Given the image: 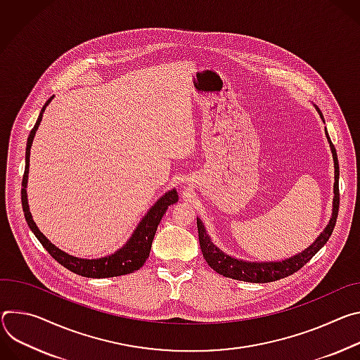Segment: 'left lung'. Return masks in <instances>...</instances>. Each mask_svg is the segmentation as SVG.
Returning <instances> with one entry per match:
<instances>
[{"instance_id": "obj_1", "label": "left lung", "mask_w": 360, "mask_h": 360, "mask_svg": "<svg viewBox=\"0 0 360 360\" xmlns=\"http://www.w3.org/2000/svg\"><path fill=\"white\" fill-rule=\"evenodd\" d=\"M316 107V105H314ZM319 115L323 120L325 118L322 111L316 107ZM326 131V129H325ZM328 141L330 144V150L333 154V162H335V184H333V209H332V217L325 227V230L321 233L316 240L304 249L302 253L292 256L289 259H285L282 262H246L240 259H234L224 252H221L214 243L212 242L210 236L206 231L205 224L202 223L200 219H197V230H198V242H200V249L203 253V257L206 259L207 264L216 270L219 274H223L226 277L234 278V281H243V282H250V283H269L274 281H281L283 277H288L302 269L319 250H321L326 242L329 240V237L335 229L336 219H338V212H339V162H338V154L336 148L332 144L329 134L326 131Z\"/></svg>"}]
</instances>
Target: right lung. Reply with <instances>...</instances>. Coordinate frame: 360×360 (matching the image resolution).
Segmentation results:
<instances>
[{"label":"right lung","instance_id":"obj_1","mask_svg":"<svg viewBox=\"0 0 360 360\" xmlns=\"http://www.w3.org/2000/svg\"><path fill=\"white\" fill-rule=\"evenodd\" d=\"M54 97H50L49 101L44 104V107L39 111V115L37 118V122L27 139V148H25V170L22 176V188H21V205H22V212L24 217L27 220V224L30 226L31 231L35 234L38 238V242L43 245V248L65 269L70 271L84 276V277H93V278H103V277H114V276H123L133 273L139 270L147 260L151 249L153 238L157 230V226L160 224V220L165 216L167 207L170 205L177 203L179 200V194L176 188L167 191L163 194L158 200L151 206V209L147 212V214L141 219L136 230L133 231L131 237L127 240V243L114 252L110 256H104L100 259H78L74 256H70L68 253L60 250L57 246H54L49 238L38 230L37 224L32 220V216L30 213L28 207V200H27V181H28V167H30V151L32 146V140L35 136V131L38 130L39 123L43 120V112L46 107L50 104V101Z\"/></svg>","mask_w":360,"mask_h":360}]
</instances>
